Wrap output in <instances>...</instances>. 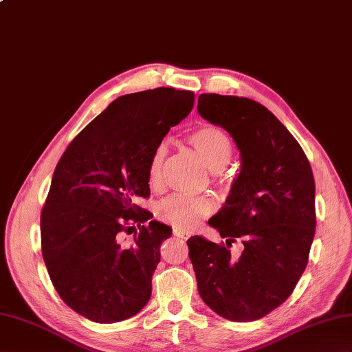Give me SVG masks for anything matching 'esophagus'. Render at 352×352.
Wrapping results in <instances>:
<instances>
[{"label":"esophagus","instance_id":"1","mask_svg":"<svg viewBox=\"0 0 352 352\" xmlns=\"http://www.w3.org/2000/svg\"><path fill=\"white\" fill-rule=\"evenodd\" d=\"M173 234H175L176 237H179V239H186V237H188V234L185 233V231H182V230H177V228H175V230H173Z\"/></svg>","mask_w":352,"mask_h":352}]
</instances>
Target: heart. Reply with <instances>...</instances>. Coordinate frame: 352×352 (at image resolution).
Listing matches in <instances>:
<instances>
[{"instance_id": "heart-1", "label": "heart", "mask_w": 352, "mask_h": 352, "mask_svg": "<svg viewBox=\"0 0 352 352\" xmlns=\"http://www.w3.org/2000/svg\"><path fill=\"white\" fill-rule=\"evenodd\" d=\"M190 143L200 153L206 164L212 170L224 168L233 155V144L230 137L217 126L206 125L197 128L190 135ZM167 143L161 142L153 149L149 161V182L157 185L161 181L162 167L167 157ZM215 210V203L209 195H170L158 206V215L161 219L177 230L190 231L200 224L201 219L209 217Z\"/></svg>"}]
</instances>
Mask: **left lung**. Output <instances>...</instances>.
<instances>
[{"mask_svg": "<svg viewBox=\"0 0 352 352\" xmlns=\"http://www.w3.org/2000/svg\"><path fill=\"white\" fill-rule=\"evenodd\" d=\"M197 110L224 128L241 151V173L209 226L241 236L234 261L222 245L188 239L200 297L230 321H255L293 293L306 269L315 234V181L302 146L279 119L245 97L201 94Z\"/></svg>", "mask_w": 352, "mask_h": 352, "instance_id": "8db88e82", "label": "left lung"}]
</instances>
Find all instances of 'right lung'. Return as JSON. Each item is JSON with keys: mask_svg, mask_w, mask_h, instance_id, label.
<instances>
[{"mask_svg": "<svg viewBox=\"0 0 352 352\" xmlns=\"http://www.w3.org/2000/svg\"><path fill=\"white\" fill-rule=\"evenodd\" d=\"M194 92L157 88L126 94L74 137L58 161L41 210V252L67 306L94 322L143 309L161 243L171 228L151 221L149 161L164 135L192 110ZM137 225L131 244L122 237Z\"/></svg>", "mask_w": 352, "mask_h": 352, "instance_id": "right-lung-1", "label": "right lung"}]
</instances>
